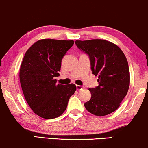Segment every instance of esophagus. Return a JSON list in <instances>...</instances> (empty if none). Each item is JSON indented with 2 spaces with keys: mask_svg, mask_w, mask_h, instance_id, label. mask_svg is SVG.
<instances>
[{
  "mask_svg": "<svg viewBox=\"0 0 148 148\" xmlns=\"http://www.w3.org/2000/svg\"><path fill=\"white\" fill-rule=\"evenodd\" d=\"M76 89H77L78 90H81L82 89H83V87L80 85H76Z\"/></svg>",
  "mask_w": 148,
  "mask_h": 148,
  "instance_id": "obj_1",
  "label": "esophagus"
}]
</instances>
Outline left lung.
I'll use <instances>...</instances> for the list:
<instances>
[{"mask_svg": "<svg viewBox=\"0 0 148 148\" xmlns=\"http://www.w3.org/2000/svg\"><path fill=\"white\" fill-rule=\"evenodd\" d=\"M78 48L89 56L92 74L98 76V86L89 88L91 99L84 104L97 116L113 113L128 93L130 86L128 63L117 45L104 40H76Z\"/></svg>", "mask_w": 148, "mask_h": 148, "instance_id": "8db88e82", "label": "left lung"}]
</instances>
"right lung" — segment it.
<instances>
[{
	"mask_svg": "<svg viewBox=\"0 0 148 148\" xmlns=\"http://www.w3.org/2000/svg\"><path fill=\"white\" fill-rule=\"evenodd\" d=\"M74 43L39 40L26 52L22 60L20 80L24 98L33 112L44 119L62 115L76 89L74 84H57L55 79L59 75L63 57Z\"/></svg>",
	"mask_w": 148,
	"mask_h": 148,
	"instance_id": "add662e5",
	"label": "right lung"
}]
</instances>
